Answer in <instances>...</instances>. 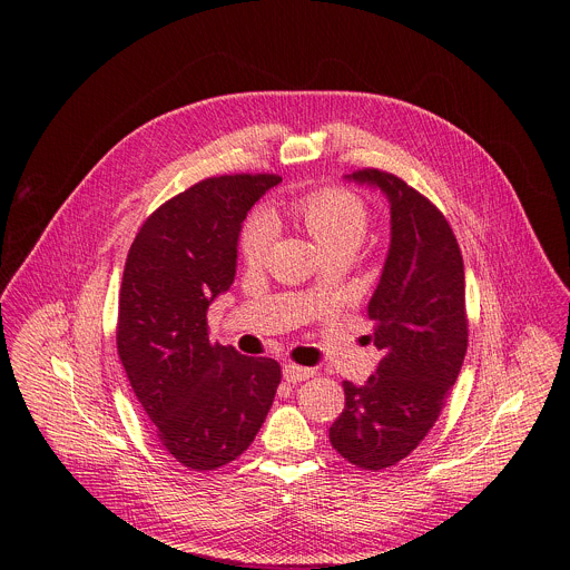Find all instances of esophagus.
Segmentation results:
<instances>
[{"mask_svg": "<svg viewBox=\"0 0 570 570\" xmlns=\"http://www.w3.org/2000/svg\"><path fill=\"white\" fill-rule=\"evenodd\" d=\"M313 367H302V365H295V363H286L282 374L288 383H299V381H306L308 376H313Z\"/></svg>", "mask_w": 570, "mask_h": 570, "instance_id": "esophagus-1", "label": "esophagus"}]
</instances>
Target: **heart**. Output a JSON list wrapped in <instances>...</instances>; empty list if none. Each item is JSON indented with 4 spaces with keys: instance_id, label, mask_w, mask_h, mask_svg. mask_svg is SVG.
Returning a JSON list of instances; mask_svg holds the SVG:
<instances>
[{
    "instance_id": "1",
    "label": "heart",
    "mask_w": 570,
    "mask_h": 570,
    "mask_svg": "<svg viewBox=\"0 0 570 570\" xmlns=\"http://www.w3.org/2000/svg\"><path fill=\"white\" fill-rule=\"evenodd\" d=\"M291 218L302 225L320 250L327 255L341 248H358L367 232L370 214L365 203L350 189L327 187L304 194L266 216H255L240 232V255L250 266H259L275 238L273 223Z\"/></svg>"
}]
</instances>
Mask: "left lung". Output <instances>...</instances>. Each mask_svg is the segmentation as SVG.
<instances>
[{"label":"left lung","mask_w":570,"mask_h":570,"mask_svg":"<svg viewBox=\"0 0 570 570\" xmlns=\"http://www.w3.org/2000/svg\"><path fill=\"white\" fill-rule=\"evenodd\" d=\"M345 180L390 205V248L367 304L381 350L376 372L345 381V409L330 429L352 464L379 471L411 455L440 417L466 354L464 264L442 212L401 178L363 169Z\"/></svg>","instance_id":"8db88e82"}]
</instances>
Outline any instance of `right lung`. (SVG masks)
<instances>
[{"label":"right lung","instance_id":"add662e5","mask_svg":"<svg viewBox=\"0 0 570 570\" xmlns=\"http://www.w3.org/2000/svg\"><path fill=\"white\" fill-rule=\"evenodd\" d=\"M279 176H220L178 194L137 232L119 293L117 352L155 435L212 471L259 433L279 379L273 358L209 341L207 308L236 275L240 225Z\"/></svg>","mask_w":570,"mask_h":570}]
</instances>
